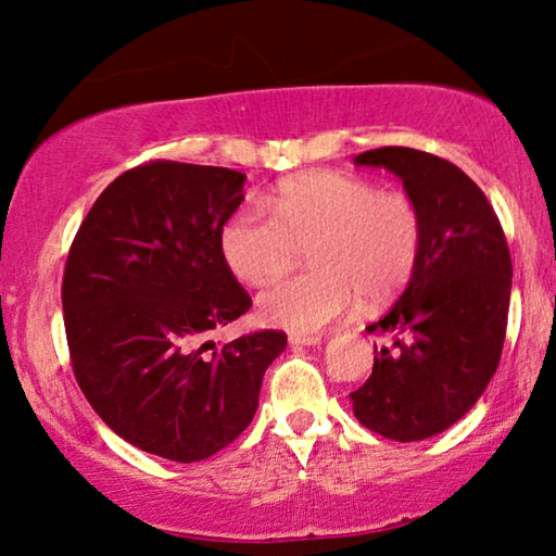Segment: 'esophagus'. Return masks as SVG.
<instances>
[{
	"label": "esophagus",
	"instance_id": "esophagus-1",
	"mask_svg": "<svg viewBox=\"0 0 556 556\" xmlns=\"http://www.w3.org/2000/svg\"><path fill=\"white\" fill-rule=\"evenodd\" d=\"M289 343L291 345H316V343H321V336H316V333H291L289 336Z\"/></svg>",
	"mask_w": 556,
	"mask_h": 556
}]
</instances>
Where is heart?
Listing matches in <instances>:
<instances>
[{
  "label": "heart",
  "mask_w": 556,
  "mask_h": 556,
  "mask_svg": "<svg viewBox=\"0 0 556 556\" xmlns=\"http://www.w3.org/2000/svg\"><path fill=\"white\" fill-rule=\"evenodd\" d=\"M262 205H242L220 232L223 257L248 285H269L312 248V271L279 281L257 299L262 324L316 333L363 296L392 299L412 279L425 248V211L407 191H380L370 178L308 172L287 178Z\"/></svg>",
  "instance_id": "1"
}]
</instances>
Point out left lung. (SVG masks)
Instances as JSON below:
<instances>
[{
    "label": "left lung",
    "instance_id": "8db88e82",
    "mask_svg": "<svg viewBox=\"0 0 556 556\" xmlns=\"http://www.w3.org/2000/svg\"><path fill=\"white\" fill-rule=\"evenodd\" d=\"M402 178L425 211V248L407 289L368 331L394 336L375 348L372 375L351 392L363 427L392 441H421L464 417L501 363L513 262L485 193L456 164L409 147L355 156Z\"/></svg>",
    "mask_w": 556,
    "mask_h": 556
}]
</instances>
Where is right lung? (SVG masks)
<instances>
[{
    "label": "right lung",
    "mask_w": 556,
    "mask_h": 556,
    "mask_svg": "<svg viewBox=\"0 0 556 556\" xmlns=\"http://www.w3.org/2000/svg\"><path fill=\"white\" fill-rule=\"evenodd\" d=\"M244 178L181 162L129 168L100 193L65 262L63 321L83 394L117 437L178 464L248 429L287 348L281 331L205 341L252 306L220 250Z\"/></svg>",
    "instance_id": "obj_1"
}]
</instances>
